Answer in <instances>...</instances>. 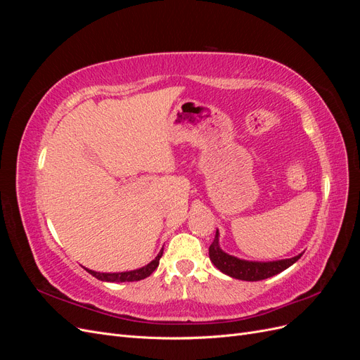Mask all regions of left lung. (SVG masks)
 <instances>
[{"mask_svg": "<svg viewBox=\"0 0 360 360\" xmlns=\"http://www.w3.org/2000/svg\"><path fill=\"white\" fill-rule=\"evenodd\" d=\"M209 255L212 263L219 269L222 274L242 279V281H261L267 279L270 276H275L281 274L282 270L288 269L302 257V254L287 258V259H278V261H267V263H261V261H248L233 257L230 254L224 252L219 246V231L216 230L214 240L209 248Z\"/></svg>", "mask_w": 360, "mask_h": 360, "instance_id": "left-lung-1", "label": "left lung"}]
</instances>
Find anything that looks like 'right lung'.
<instances>
[{
  "instance_id": "1",
  "label": "right lung",
  "mask_w": 360,
  "mask_h": 360,
  "mask_svg": "<svg viewBox=\"0 0 360 360\" xmlns=\"http://www.w3.org/2000/svg\"><path fill=\"white\" fill-rule=\"evenodd\" d=\"M163 254V249L158 254V257L148 263L147 266L136 269V270H130V271H118V274H101V271H94V270H89L90 275H93L94 278H97L99 281H105V282H134V281H141L146 279L147 276H150L153 271L158 269L159 266V259Z\"/></svg>"
}]
</instances>
